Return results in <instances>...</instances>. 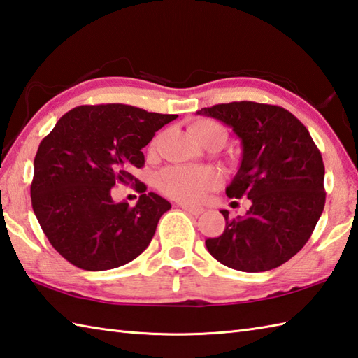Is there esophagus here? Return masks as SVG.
<instances>
[{
  "label": "esophagus",
  "instance_id": "1",
  "mask_svg": "<svg viewBox=\"0 0 358 358\" xmlns=\"http://www.w3.org/2000/svg\"><path fill=\"white\" fill-rule=\"evenodd\" d=\"M181 208H183V211L192 214V215H200L205 209L200 208V206H189V205H181Z\"/></svg>",
  "mask_w": 358,
  "mask_h": 358
}]
</instances>
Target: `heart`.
Listing matches in <instances>:
<instances>
[{
    "label": "heart",
    "instance_id": "b5f03b06",
    "mask_svg": "<svg viewBox=\"0 0 358 358\" xmlns=\"http://www.w3.org/2000/svg\"><path fill=\"white\" fill-rule=\"evenodd\" d=\"M192 136L209 149H220L228 139V131L214 119L201 117L189 125ZM159 143V136L152 141V149ZM220 185V175L211 167L169 166L158 173L157 186L166 197L183 203H199L205 195Z\"/></svg>",
    "mask_w": 358,
    "mask_h": 358
}]
</instances>
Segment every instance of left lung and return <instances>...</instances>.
Wrapping results in <instances>:
<instances>
[{
    "label": "left lung",
    "mask_w": 358,
    "mask_h": 358,
    "mask_svg": "<svg viewBox=\"0 0 358 358\" xmlns=\"http://www.w3.org/2000/svg\"><path fill=\"white\" fill-rule=\"evenodd\" d=\"M197 115L233 127L242 163L227 187L229 199L247 197L245 217L229 220L222 236L206 239L213 257L239 271H267L304 247L324 209V164L309 130L289 110L250 101L217 103Z\"/></svg>",
    "instance_id": "left-lung-1"
}]
</instances>
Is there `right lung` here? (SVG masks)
<instances>
[{"label":"right lung","instance_id":"add662e5","mask_svg":"<svg viewBox=\"0 0 358 358\" xmlns=\"http://www.w3.org/2000/svg\"><path fill=\"white\" fill-rule=\"evenodd\" d=\"M177 115L125 103L80 105L63 115L40 143L31 199L48 241L68 262L88 271L121 267L149 247L171 203L133 177L143 147ZM135 184V207L115 203L110 187Z\"/></svg>","mask_w":358,"mask_h":358}]
</instances>
